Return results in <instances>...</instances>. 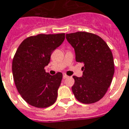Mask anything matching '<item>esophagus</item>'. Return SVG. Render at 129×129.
Returning a JSON list of instances; mask_svg holds the SVG:
<instances>
[{"label": "esophagus", "instance_id": "esophagus-1", "mask_svg": "<svg viewBox=\"0 0 129 129\" xmlns=\"http://www.w3.org/2000/svg\"><path fill=\"white\" fill-rule=\"evenodd\" d=\"M68 77V76L66 74L63 73V79H66V78H67Z\"/></svg>", "mask_w": 129, "mask_h": 129}]
</instances>
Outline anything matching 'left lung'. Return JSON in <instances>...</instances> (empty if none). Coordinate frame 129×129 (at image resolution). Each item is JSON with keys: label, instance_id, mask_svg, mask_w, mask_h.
Here are the masks:
<instances>
[{"label": "left lung", "instance_id": "8db88e82", "mask_svg": "<svg viewBox=\"0 0 129 129\" xmlns=\"http://www.w3.org/2000/svg\"><path fill=\"white\" fill-rule=\"evenodd\" d=\"M66 37L75 49L76 61L84 64L82 76L73 77L74 95L82 103L97 102L107 92L115 73L111 50L101 37L93 33L76 32Z\"/></svg>", "mask_w": 129, "mask_h": 129}]
</instances>
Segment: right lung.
<instances>
[{
  "mask_svg": "<svg viewBox=\"0 0 129 129\" xmlns=\"http://www.w3.org/2000/svg\"><path fill=\"white\" fill-rule=\"evenodd\" d=\"M64 39L65 33L39 34L27 38L19 46L12 61L13 78L18 92L29 105L43 108L56 101L63 74L51 75L44 68Z\"/></svg>",
  "mask_w": 129,
  "mask_h": 129,
  "instance_id": "obj_1",
  "label": "right lung"
}]
</instances>
